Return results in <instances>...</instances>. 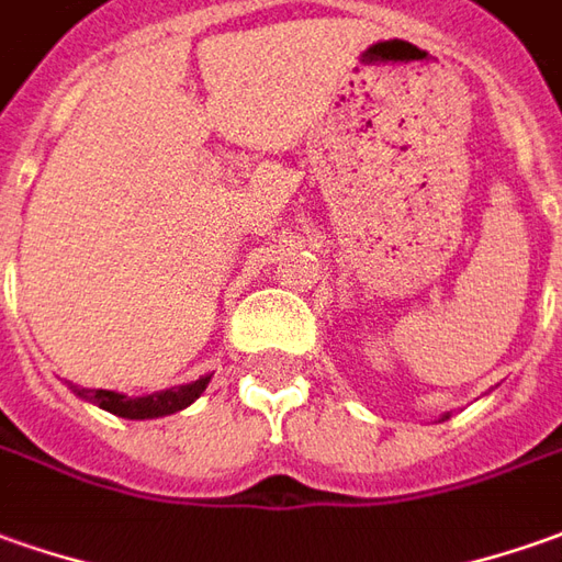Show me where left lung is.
Masks as SVG:
<instances>
[{"mask_svg":"<svg viewBox=\"0 0 562 562\" xmlns=\"http://www.w3.org/2000/svg\"><path fill=\"white\" fill-rule=\"evenodd\" d=\"M446 418H449V415H442V422H446Z\"/></svg>","mask_w":562,"mask_h":562,"instance_id":"left-lung-1","label":"left lung"}]
</instances>
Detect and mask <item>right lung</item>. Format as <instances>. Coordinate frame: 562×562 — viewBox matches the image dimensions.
Wrapping results in <instances>:
<instances>
[{
	"instance_id": "obj_1",
	"label": "right lung",
	"mask_w": 562,
	"mask_h": 562,
	"mask_svg": "<svg viewBox=\"0 0 562 562\" xmlns=\"http://www.w3.org/2000/svg\"><path fill=\"white\" fill-rule=\"evenodd\" d=\"M212 375H202L190 384H178V387H166V391L147 393V396H125L116 391H86V387H72L76 396L94 403L98 409L110 412L116 418H128V422H144V418H162L171 412L187 409L190 403H196L202 391L209 387Z\"/></svg>"
}]
</instances>
